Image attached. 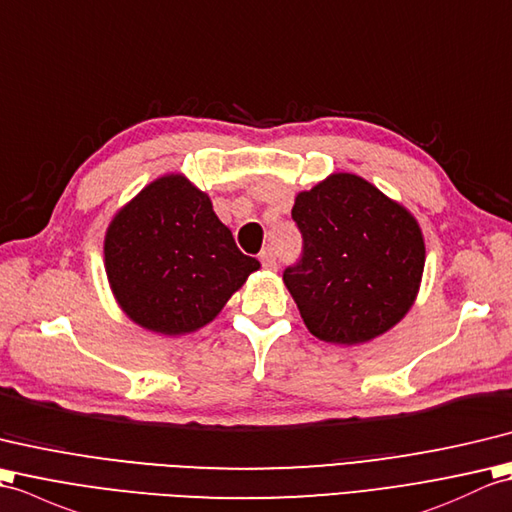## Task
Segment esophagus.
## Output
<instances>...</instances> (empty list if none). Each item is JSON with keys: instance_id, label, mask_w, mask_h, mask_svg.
I'll list each match as a JSON object with an SVG mask.
<instances>
[{"instance_id": "obj_1", "label": "esophagus", "mask_w": 512, "mask_h": 512, "mask_svg": "<svg viewBox=\"0 0 512 512\" xmlns=\"http://www.w3.org/2000/svg\"><path fill=\"white\" fill-rule=\"evenodd\" d=\"M260 263H263L265 269H276V252L271 247H265L260 252Z\"/></svg>"}]
</instances>
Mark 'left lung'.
<instances>
[{"label": "left lung", "mask_w": 512, "mask_h": 512, "mask_svg": "<svg viewBox=\"0 0 512 512\" xmlns=\"http://www.w3.org/2000/svg\"><path fill=\"white\" fill-rule=\"evenodd\" d=\"M291 217L302 256L282 280L317 339L366 344L403 320L423 278L425 241L401 203L335 173L300 192Z\"/></svg>", "instance_id": "1"}]
</instances>
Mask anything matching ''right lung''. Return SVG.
Segmentation results:
<instances>
[{
    "label": "right lung",
    "mask_w": 512,
    "mask_h": 512,
    "mask_svg": "<svg viewBox=\"0 0 512 512\" xmlns=\"http://www.w3.org/2000/svg\"><path fill=\"white\" fill-rule=\"evenodd\" d=\"M258 267L236 247L206 192L184 175L155 179L107 227L111 291L120 309L153 333L199 331Z\"/></svg>",
    "instance_id": "right-lung-1"
}]
</instances>
